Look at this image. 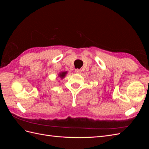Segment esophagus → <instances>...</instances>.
<instances>
[{
  "instance_id": "obj_1",
  "label": "esophagus",
  "mask_w": 149,
  "mask_h": 149,
  "mask_svg": "<svg viewBox=\"0 0 149 149\" xmlns=\"http://www.w3.org/2000/svg\"><path fill=\"white\" fill-rule=\"evenodd\" d=\"M75 72L77 74H80L81 73V70H80V69H76L75 70Z\"/></svg>"
}]
</instances>
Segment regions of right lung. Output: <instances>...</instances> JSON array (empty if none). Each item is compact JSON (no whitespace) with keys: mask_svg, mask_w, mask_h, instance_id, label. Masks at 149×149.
Returning <instances> with one entry per match:
<instances>
[{"mask_svg":"<svg viewBox=\"0 0 149 149\" xmlns=\"http://www.w3.org/2000/svg\"><path fill=\"white\" fill-rule=\"evenodd\" d=\"M67 73H68V71H62V72H60V73L58 74V77H59L61 79H63V78H65L66 75L67 74Z\"/></svg>","mask_w":149,"mask_h":149,"instance_id":"1","label":"right lung"}]
</instances>
